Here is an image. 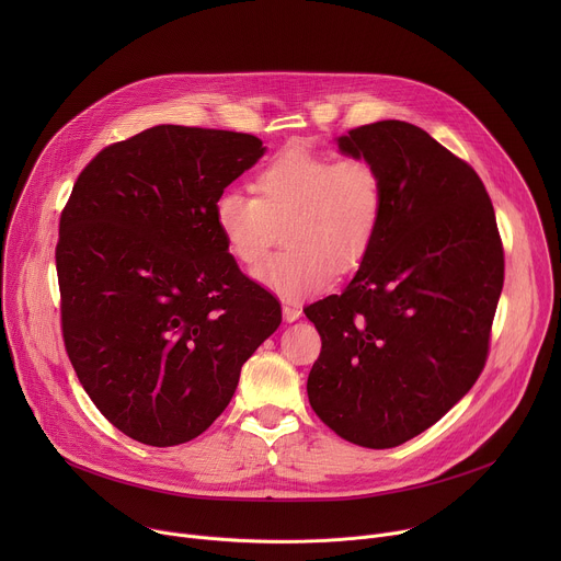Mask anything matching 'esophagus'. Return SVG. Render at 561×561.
<instances>
[{
	"mask_svg": "<svg viewBox=\"0 0 561 561\" xmlns=\"http://www.w3.org/2000/svg\"><path fill=\"white\" fill-rule=\"evenodd\" d=\"M282 312H284L286 322H295V319L301 317V308H297V306H293V304H284V306H282Z\"/></svg>",
	"mask_w": 561,
	"mask_h": 561,
	"instance_id": "esophagus-1",
	"label": "esophagus"
}]
</instances>
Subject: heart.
<instances>
[{"label": "heart", "mask_w": 561, "mask_h": 561, "mask_svg": "<svg viewBox=\"0 0 561 561\" xmlns=\"http://www.w3.org/2000/svg\"><path fill=\"white\" fill-rule=\"evenodd\" d=\"M255 195L226 188L213 204V219L232 260H262L273 221L284 219V249L268 255L255 279L273 293L297 299L324 288L331 271L359 268L379 230L383 182L364 157H340L293 148L266 164Z\"/></svg>", "instance_id": "b5f03b06"}]
</instances>
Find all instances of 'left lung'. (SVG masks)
I'll use <instances>...</instances> for the list:
<instances>
[{"mask_svg": "<svg viewBox=\"0 0 561 561\" xmlns=\"http://www.w3.org/2000/svg\"><path fill=\"white\" fill-rule=\"evenodd\" d=\"M337 148L379 171L383 213L342 295L304 308L322 337L308 402L346 442L392 448L439 422L482 373L504 249L482 180L420 126L375 122Z\"/></svg>", "mask_w": 561, "mask_h": 561, "instance_id": "1", "label": "left lung"}]
</instances>
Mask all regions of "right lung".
<instances>
[{
    "mask_svg": "<svg viewBox=\"0 0 561 561\" xmlns=\"http://www.w3.org/2000/svg\"><path fill=\"white\" fill-rule=\"evenodd\" d=\"M264 152L255 135L162 124L106 146L72 186L55 251L66 353L100 413L141 444L202 435L282 322L213 219Z\"/></svg>",
    "mask_w": 561,
    "mask_h": 561,
    "instance_id": "obj_1",
    "label": "right lung"
}]
</instances>
